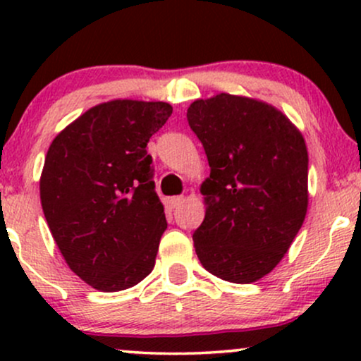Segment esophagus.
Segmentation results:
<instances>
[{
    "label": "esophagus",
    "mask_w": 361,
    "mask_h": 361,
    "mask_svg": "<svg viewBox=\"0 0 361 361\" xmlns=\"http://www.w3.org/2000/svg\"><path fill=\"white\" fill-rule=\"evenodd\" d=\"M183 200H185L183 197H171L169 198V205H171V209H176V207L183 204Z\"/></svg>",
    "instance_id": "1"
}]
</instances>
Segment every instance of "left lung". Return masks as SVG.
<instances>
[{"instance_id": "8db88e82", "label": "left lung", "mask_w": 361, "mask_h": 361, "mask_svg": "<svg viewBox=\"0 0 361 361\" xmlns=\"http://www.w3.org/2000/svg\"><path fill=\"white\" fill-rule=\"evenodd\" d=\"M186 118L210 166L195 251L212 275L252 283L280 263L304 224L305 140L279 109L238 94L195 100Z\"/></svg>"}]
</instances>
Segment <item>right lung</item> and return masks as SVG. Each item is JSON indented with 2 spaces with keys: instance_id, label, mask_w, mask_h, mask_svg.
I'll return each instance as SVG.
<instances>
[{
  "instance_id": "1",
  "label": "right lung",
  "mask_w": 361,
  "mask_h": 361,
  "mask_svg": "<svg viewBox=\"0 0 361 361\" xmlns=\"http://www.w3.org/2000/svg\"><path fill=\"white\" fill-rule=\"evenodd\" d=\"M164 102L111 100L86 110L49 147L40 202L66 263L100 292L137 285L156 263L168 224L147 142Z\"/></svg>"
}]
</instances>
